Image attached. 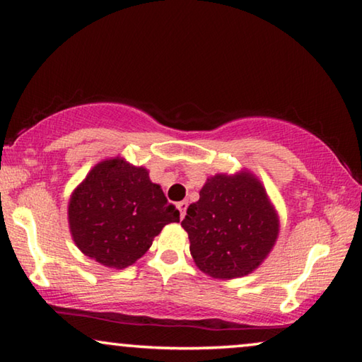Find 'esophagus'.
Instances as JSON below:
<instances>
[{"mask_svg": "<svg viewBox=\"0 0 362 362\" xmlns=\"http://www.w3.org/2000/svg\"><path fill=\"white\" fill-rule=\"evenodd\" d=\"M187 207H188V203H187V201H180V203H177V209L180 211V217H182V218L185 217V214H187Z\"/></svg>", "mask_w": 362, "mask_h": 362, "instance_id": "esophagus-1", "label": "esophagus"}]
</instances>
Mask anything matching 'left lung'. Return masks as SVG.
Instances as JSON below:
<instances>
[{"label":"left lung","mask_w":362,"mask_h":362,"mask_svg":"<svg viewBox=\"0 0 362 362\" xmlns=\"http://www.w3.org/2000/svg\"><path fill=\"white\" fill-rule=\"evenodd\" d=\"M182 226L196 267L214 279H233L262 265L278 241L281 223L259 177L241 169L209 177Z\"/></svg>","instance_id":"obj_1"}]
</instances>
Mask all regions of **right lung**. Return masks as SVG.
I'll return each mask as SVG.
<instances>
[{
  "label": "right lung",
  "instance_id": "right-lung-1",
  "mask_svg": "<svg viewBox=\"0 0 362 362\" xmlns=\"http://www.w3.org/2000/svg\"><path fill=\"white\" fill-rule=\"evenodd\" d=\"M69 228L76 247L100 265L122 269L150 249L168 223L180 222L148 169L122 156L102 159L73 189Z\"/></svg>",
  "mask_w": 362,
  "mask_h": 362
}]
</instances>
